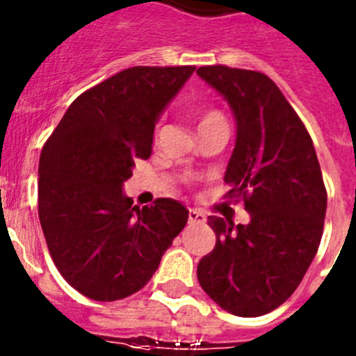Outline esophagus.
Wrapping results in <instances>:
<instances>
[{"mask_svg":"<svg viewBox=\"0 0 356 356\" xmlns=\"http://www.w3.org/2000/svg\"><path fill=\"white\" fill-rule=\"evenodd\" d=\"M207 221V216L203 212L196 209L188 210V222H197V225H203Z\"/></svg>","mask_w":356,"mask_h":356,"instance_id":"esophagus-1","label":"esophagus"}]
</instances>
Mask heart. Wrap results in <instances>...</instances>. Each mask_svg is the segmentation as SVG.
<instances>
[{
	"label": "heart",
	"mask_w": 356,
	"mask_h": 356,
	"mask_svg": "<svg viewBox=\"0 0 356 356\" xmlns=\"http://www.w3.org/2000/svg\"><path fill=\"white\" fill-rule=\"evenodd\" d=\"M216 119H222V115L219 114V112H216V110H209V112H203V114H201L200 124H205V122L216 121Z\"/></svg>",
	"instance_id": "obj_1"
}]
</instances>
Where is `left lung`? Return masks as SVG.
Returning <instances> with one entry per match:
<instances>
[{"label":"left lung","instance_id":"1","mask_svg":"<svg viewBox=\"0 0 356 356\" xmlns=\"http://www.w3.org/2000/svg\"><path fill=\"white\" fill-rule=\"evenodd\" d=\"M197 76L234 112L237 137L225 181L248 225L210 216L216 246L197 264L201 289L222 310L259 317L285 303L319 248L326 188L307 128L269 76L205 65Z\"/></svg>","mask_w":356,"mask_h":356}]
</instances>
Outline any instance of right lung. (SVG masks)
Here are the masks:
<instances>
[{
  "label": "right lung",
  "instance_id": "1",
  "mask_svg": "<svg viewBox=\"0 0 356 356\" xmlns=\"http://www.w3.org/2000/svg\"><path fill=\"white\" fill-rule=\"evenodd\" d=\"M196 71L124 69L78 96L44 144L39 219L56 269L80 294L115 301L140 291L187 225L180 201L134 207L122 193L149 159L160 115Z\"/></svg>",
  "mask_w": 356,
  "mask_h": 356
}]
</instances>
